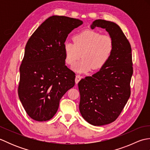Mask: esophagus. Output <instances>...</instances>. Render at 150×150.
Instances as JSON below:
<instances>
[{
    "instance_id": "34e87169",
    "label": "esophagus",
    "mask_w": 150,
    "mask_h": 150,
    "mask_svg": "<svg viewBox=\"0 0 150 150\" xmlns=\"http://www.w3.org/2000/svg\"><path fill=\"white\" fill-rule=\"evenodd\" d=\"M82 79V77L80 75H76V77H75V83L76 84H78V82L81 81V79Z\"/></svg>"
}]
</instances>
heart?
I'll list each match as a JSON object with an SVG mask.
<instances>
[{"mask_svg":"<svg viewBox=\"0 0 150 150\" xmlns=\"http://www.w3.org/2000/svg\"><path fill=\"white\" fill-rule=\"evenodd\" d=\"M73 42L64 44L66 62L74 64L81 57L82 59L75 67L79 72H86L92 68L100 69L108 62L114 50V40L109 35H100L93 30H85L73 37Z\"/></svg>","mask_w":150,"mask_h":150,"instance_id":"1","label":"heart"}]
</instances>
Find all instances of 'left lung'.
Listing matches in <instances>:
<instances>
[{
  "mask_svg": "<svg viewBox=\"0 0 150 150\" xmlns=\"http://www.w3.org/2000/svg\"><path fill=\"white\" fill-rule=\"evenodd\" d=\"M100 27L114 40V50L108 62L92 76L79 82V110L82 117L93 126L114 122L122 112L131 95L133 75L132 47L120 28L113 22L95 21L91 29Z\"/></svg>",
  "mask_w": 150,
  "mask_h": 150,
  "instance_id": "obj_1",
  "label": "left lung"
}]
</instances>
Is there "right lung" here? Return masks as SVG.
<instances>
[{
    "label": "right lung",
    "mask_w": 150,
    "mask_h": 150,
    "mask_svg": "<svg viewBox=\"0 0 150 150\" xmlns=\"http://www.w3.org/2000/svg\"><path fill=\"white\" fill-rule=\"evenodd\" d=\"M82 24L79 19L53 15L28 39L20 66L18 94L33 120L52 119L60 98L75 86V73L65 65L64 44L69 33Z\"/></svg>",
    "instance_id": "add662e5"
}]
</instances>
